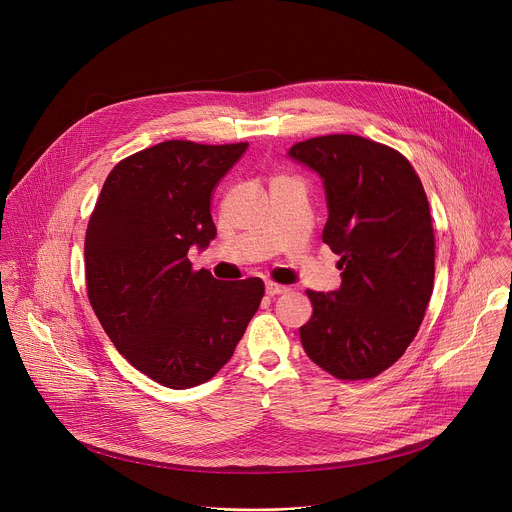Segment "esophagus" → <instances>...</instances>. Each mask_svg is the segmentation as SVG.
<instances>
[{"label":"esophagus","instance_id":"obj_1","mask_svg":"<svg viewBox=\"0 0 512 512\" xmlns=\"http://www.w3.org/2000/svg\"><path fill=\"white\" fill-rule=\"evenodd\" d=\"M289 287L287 285H281V283H275V281H267L265 283V291L267 296H277V294H285Z\"/></svg>","mask_w":512,"mask_h":512}]
</instances>
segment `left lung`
Masks as SVG:
<instances>
[{"label":"left lung","mask_w":512,"mask_h":512,"mask_svg":"<svg viewBox=\"0 0 512 512\" xmlns=\"http://www.w3.org/2000/svg\"><path fill=\"white\" fill-rule=\"evenodd\" d=\"M289 156L316 170L326 188L322 241L340 257L342 285L306 289L314 314L300 328L306 354L340 381L373 379L413 342L435 275V237L423 184L385 143L320 135Z\"/></svg>","instance_id":"8db88e82"}]
</instances>
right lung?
<instances>
[{
    "label": "right lung",
    "instance_id": "add662e5",
    "mask_svg": "<svg viewBox=\"0 0 512 512\" xmlns=\"http://www.w3.org/2000/svg\"><path fill=\"white\" fill-rule=\"evenodd\" d=\"M247 141L168 139L127 156L107 176L85 237L89 302L129 364L170 389L212 379L231 360L265 285L194 271L192 245L216 237L214 186Z\"/></svg>",
    "mask_w": 512,
    "mask_h": 512
}]
</instances>
